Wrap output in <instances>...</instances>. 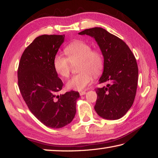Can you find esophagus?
<instances>
[{
  "label": "esophagus",
  "mask_w": 158,
  "mask_h": 158,
  "mask_svg": "<svg viewBox=\"0 0 158 158\" xmlns=\"http://www.w3.org/2000/svg\"><path fill=\"white\" fill-rule=\"evenodd\" d=\"M85 94V91H81L79 92V95H84Z\"/></svg>",
  "instance_id": "obj_1"
}]
</instances>
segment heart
Here are the masks:
<instances>
[{"label": "heart", "mask_w": 158, "mask_h": 158, "mask_svg": "<svg viewBox=\"0 0 158 158\" xmlns=\"http://www.w3.org/2000/svg\"><path fill=\"white\" fill-rule=\"evenodd\" d=\"M64 52L67 56L64 57L56 54L53 58V65L55 71L60 76L67 78L69 76L72 65L79 63V74H75L66 83L68 89L82 90L93 82V75L98 76L104 68V56L100 50L92 49L89 43L77 40L69 43Z\"/></svg>", "instance_id": "b5f03b06"}]
</instances>
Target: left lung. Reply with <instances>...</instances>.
<instances>
[{
  "instance_id": "1",
  "label": "left lung",
  "mask_w": 158,
  "mask_h": 158,
  "mask_svg": "<svg viewBox=\"0 0 158 158\" xmlns=\"http://www.w3.org/2000/svg\"><path fill=\"white\" fill-rule=\"evenodd\" d=\"M79 34L94 37L105 60L99 83L108 84L95 89V110L103 118H121L131 108L137 93L138 66L135 56L123 40L104 28L85 29Z\"/></svg>"
}]
</instances>
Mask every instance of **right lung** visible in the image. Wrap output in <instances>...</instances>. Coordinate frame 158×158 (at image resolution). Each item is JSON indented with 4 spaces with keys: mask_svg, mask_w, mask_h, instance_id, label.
Listing matches in <instances>:
<instances>
[{
    "mask_svg": "<svg viewBox=\"0 0 158 158\" xmlns=\"http://www.w3.org/2000/svg\"><path fill=\"white\" fill-rule=\"evenodd\" d=\"M64 35H42L26 48L19 64L20 93L26 105L44 125L60 128L73 121L78 92L58 95L63 83L53 65V58L64 41Z\"/></svg>",
    "mask_w": 158,
    "mask_h": 158,
    "instance_id": "add662e5",
    "label": "right lung"
}]
</instances>
